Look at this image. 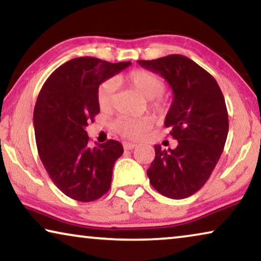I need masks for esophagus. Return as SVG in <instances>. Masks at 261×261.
<instances>
[{"mask_svg":"<svg viewBox=\"0 0 261 261\" xmlns=\"http://www.w3.org/2000/svg\"><path fill=\"white\" fill-rule=\"evenodd\" d=\"M123 146H124V149H125V150H134V149H136V147H137V144L130 143V142H124Z\"/></svg>","mask_w":261,"mask_h":261,"instance_id":"obj_1","label":"esophagus"}]
</instances>
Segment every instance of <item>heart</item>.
<instances>
[{
	"label": "heart",
	"mask_w": 261,
	"mask_h": 261,
	"mask_svg": "<svg viewBox=\"0 0 261 261\" xmlns=\"http://www.w3.org/2000/svg\"><path fill=\"white\" fill-rule=\"evenodd\" d=\"M119 81H122L130 88L135 89L142 96L147 98L149 107L158 115H164L169 110V103L163 96L165 91V82L157 73L145 69H135L127 72ZM115 80H107L97 89V102L102 111H111L115 106L116 93ZM153 125V118L151 116H144L139 118L119 117L114 123L115 131L127 139H139Z\"/></svg>",
	"instance_id": "heart-1"
}]
</instances>
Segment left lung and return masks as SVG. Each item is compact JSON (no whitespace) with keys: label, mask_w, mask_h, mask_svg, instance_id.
Returning <instances> with one entry per match:
<instances>
[{"label":"left lung","mask_w":261,"mask_h":261,"mask_svg":"<svg viewBox=\"0 0 261 261\" xmlns=\"http://www.w3.org/2000/svg\"><path fill=\"white\" fill-rule=\"evenodd\" d=\"M138 64L164 77L172 89L173 102L164 125L178 142L173 150L154 145L155 157L147 177L163 196L190 197L207 181L223 153L228 134L224 95L205 69L182 55Z\"/></svg>","instance_id":"8db88e82"}]
</instances>
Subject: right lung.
I'll return each mask as SVG.
<instances>
[{
    "label": "right lung",
    "instance_id": "1",
    "mask_svg": "<svg viewBox=\"0 0 261 261\" xmlns=\"http://www.w3.org/2000/svg\"><path fill=\"white\" fill-rule=\"evenodd\" d=\"M130 64L73 58L49 76L37 97L34 127L38 154L54 184L72 199L93 201L110 189L122 144L110 139L92 147L85 127L99 112L100 83Z\"/></svg>",
    "mask_w": 261,
    "mask_h": 261
}]
</instances>
